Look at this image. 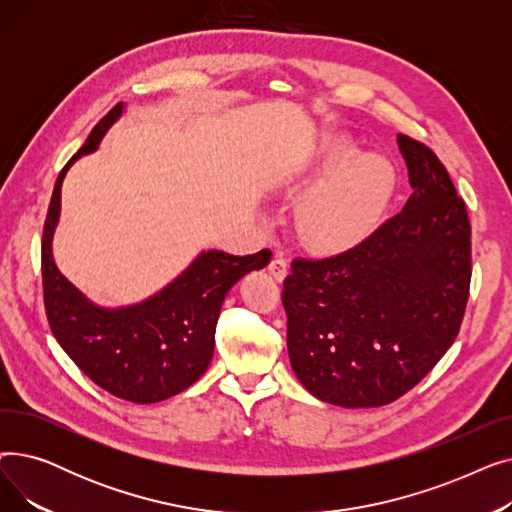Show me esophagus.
<instances>
[{"instance_id":"esophagus-1","label":"esophagus","mask_w":512,"mask_h":512,"mask_svg":"<svg viewBox=\"0 0 512 512\" xmlns=\"http://www.w3.org/2000/svg\"><path fill=\"white\" fill-rule=\"evenodd\" d=\"M267 270H270V274H272L278 282H282V280L286 278V274H288V263H286L284 257L276 255V257L270 261V265H267Z\"/></svg>"}]
</instances>
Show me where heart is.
Masks as SVG:
<instances>
[{"label":"heart","instance_id":"b5f03b06","mask_svg":"<svg viewBox=\"0 0 512 512\" xmlns=\"http://www.w3.org/2000/svg\"><path fill=\"white\" fill-rule=\"evenodd\" d=\"M317 182L299 207V232L309 247L340 249L378 224L392 199L396 174L388 159L361 155L351 141L334 137L294 188Z\"/></svg>","mask_w":512,"mask_h":512}]
</instances>
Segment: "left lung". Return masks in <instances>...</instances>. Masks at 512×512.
<instances>
[{"mask_svg": "<svg viewBox=\"0 0 512 512\" xmlns=\"http://www.w3.org/2000/svg\"><path fill=\"white\" fill-rule=\"evenodd\" d=\"M413 195L357 247L294 259L284 280L290 365L336 407H384L415 388L461 330L471 284L465 201L436 153L398 134Z\"/></svg>", "mask_w": 512, "mask_h": 512, "instance_id": "1", "label": "left lung"}]
</instances>
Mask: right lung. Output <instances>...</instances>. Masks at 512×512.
Segmentation results:
<instances>
[{
    "label": "right lung",
    "mask_w": 512,
    "mask_h": 512,
    "mask_svg": "<svg viewBox=\"0 0 512 512\" xmlns=\"http://www.w3.org/2000/svg\"><path fill=\"white\" fill-rule=\"evenodd\" d=\"M124 112L118 103L89 134L56 180L41 242L43 301L49 328L78 369L110 394L149 405L193 386L211 363L215 326L228 290L272 259L203 251L186 270L143 303L105 309L91 303L58 270L51 240L60 220L62 182L78 157L93 153Z\"/></svg>",
    "instance_id": "obj_1"
}]
</instances>
